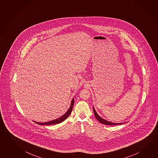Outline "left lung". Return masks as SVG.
<instances>
[{"label":"left lung","mask_w":158,"mask_h":158,"mask_svg":"<svg viewBox=\"0 0 158 158\" xmlns=\"http://www.w3.org/2000/svg\"><path fill=\"white\" fill-rule=\"evenodd\" d=\"M93 110H94V114H95V118H97L98 120L100 123H103L104 125H120V124H123V123H113L111 122H110L106 120L105 119H103L102 118H101L99 115H98L97 112H96L95 109L93 107Z\"/></svg>","instance_id":"1"}]
</instances>
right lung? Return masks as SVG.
Masks as SVG:
<instances>
[{"label":"right lung","instance_id":"1","mask_svg":"<svg viewBox=\"0 0 158 158\" xmlns=\"http://www.w3.org/2000/svg\"><path fill=\"white\" fill-rule=\"evenodd\" d=\"M74 102H75V100L73 98L71 103L70 107L67 110V111L65 113V114L63 115L62 116H61L60 118H58L56 119V120H54L51 121H48V122H46V123H37V122H35V123H37V124H39V125H46L57 124V123H62V122H63V121L65 120L66 118H68L69 115L71 114V113L72 112V109H73V106L74 105Z\"/></svg>","mask_w":158,"mask_h":158}]
</instances>
